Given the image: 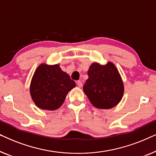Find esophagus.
<instances>
[{"mask_svg": "<svg viewBox=\"0 0 156 156\" xmlns=\"http://www.w3.org/2000/svg\"><path fill=\"white\" fill-rule=\"evenodd\" d=\"M76 85H77L79 87H82V82H81V81H77V82H76Z\"/></svg>", "mask_w": 156, "mask_h": 156, "instance_id": "obj_1", "label": "esophagus"}]
</instances>
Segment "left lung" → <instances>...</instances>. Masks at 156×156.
<instances>
[{
    "mask_svg": "<svg viewBox=\"0 0 156 156\" xmlns=\"http://www.w3.org/2000/svg\"><path fill=\"white\" fill-rule=\"evenodd\" d=\"M89 78L83 91L91 104L101 109H109L122 99L124 85L116 66L112 62L102 65L94 62L87 72Z\"/></svg>",
    "mask_w": 156,
    "mask_h": 156,
    "instance_id": "left-lung-1",
    "label": "left lung"
}]
</instances>
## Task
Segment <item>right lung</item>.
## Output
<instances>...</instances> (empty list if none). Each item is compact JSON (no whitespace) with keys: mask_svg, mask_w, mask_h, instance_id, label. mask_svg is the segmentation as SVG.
Here are the masks:
<instances>
[{"mask_svg":"<svg viewBox=\"0 0 156 156\" xmlns=\"http://www.w3.org/2000/svg\"><path fill=\"white\" fill-rule=\"evenodd\" d=\"M75 82L61 69L59 64L42 63L35 69L30 85L32 100L40 109L53 111L59 108Z\"/></svg>","mask_w":156,"mask_h":156,"instance_id":"obj_1","label":"right lung"}]
</instances>
